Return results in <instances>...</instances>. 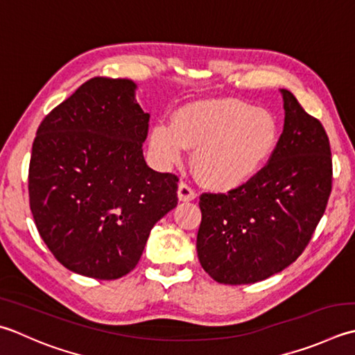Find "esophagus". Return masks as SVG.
<instances>
[{"label":"esophagus","mask_w":355,"mask_h":355,"mask_svg":"<svg viewBox=\"0 0 355 355\" xmlns=\"http://www.w3.org/2000/svg\"><path fill=\"white\" fill-rule=\"evenodd\" d=\"M178 198L182 201H191L193 198H197V191L193 189L191 184L182 182L178 184Z\"/></svg>","instance_id":"obj_1"}]
</instances>
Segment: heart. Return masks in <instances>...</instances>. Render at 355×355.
<instances>
[{"instance_id":"b5f03b06","label":"heart","mask_w":355,"mask_h":355,"mask_svg":"<svg viewBox=\"0 0 355 355\" xmlns=\"http://www.w3.org/2000/svg\"><path fill=\"white\" fill-rule=\"evenodd\" d=\"M277 137V123L266 110L239 100L197 101L180 109L172 126L157 124L150 148L163 164L178 163L184 148H196L192 163L203 182L231 189L260 171Z\"/></svg>"}]
</instances>
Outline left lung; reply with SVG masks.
<instances>
[{
    "label": "left lung",
    "mask_w": 355,
    "mask_h": 355,
    "mask_svg": "<svg viewBox=\"0 0 355 355\" xmlns=\"http://www.w3.org/2000/svg\"><path fill=\"white\" fill-rule=\"evenodd\" d=\"M284 126L268 163L229 192L200 196V265L225 284H251L302 255L332 189L329 138L320 120L282 89Z\"/></svg>",
    "instance_id": "1"
}]
</instances>
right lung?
Instances as JSON below:
<instances>
[{
	"mask_svg": "<svg viewBox=\"0 0 355 355\" xmlns=\"http://www.w3.org/2000/svg\"><path fill=\"white\" fill-rule=\"evenodd\" d=\"M130 80L95 76L41 121L32 144L29 205L62 266L116 280L140 261L157 221L177 206L178 175L143 157L149 114Z\"/></svg>",
	"mask_w": 355,
	"mask_h": 355,
	"instance_id": "1",
	"label": "right lung"
}]
</instances>
